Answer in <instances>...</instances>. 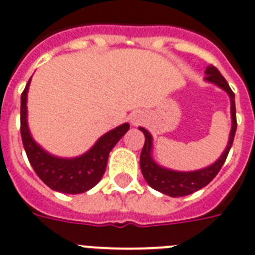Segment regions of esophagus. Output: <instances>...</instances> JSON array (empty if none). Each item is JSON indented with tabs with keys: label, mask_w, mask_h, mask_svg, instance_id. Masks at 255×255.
<instances>
[{
	"label": "esophagus",
	"mask_w": 255,
	"mask_h": 255,
	"mask_svg": "<svg viewBox=\"0 0 255 255\" xmlns=\"http://www.w3.org/2000/svg\"><path fill=\"white\" fill-rule=\"evenodd\" d=\"M140 121V118L139 117H137V116H135V117H133L131 118V122H133V125H137L138 122Z\"/></svg>",
	"instance_id": "1"
}]
</instances>
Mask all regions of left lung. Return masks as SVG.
<instances>
[{"mask_svg": "<svg viewBox=\"0 0 255 255\" xmlns=\"http://www.w3.org/2000/svg\"><path fill=\"white\" fill-rule=\"evenodd\" d=\"M205 80L209 83H213L225 92L231 97V113H232V130L231 135H229V142H228L227 148L224 150L219 159L216 160L213 164L205 167L203 170L197 171H189V172H182V171H174L160 167L154 162L151 156V147H152V137L150 135L147 130L143 128H139V130L144 134V144L140 152L139 166L142 175H143L144 180L151 188L159 191V192L168 195L171 197H179V196H187L191 193L196 192L203 187L215 179V176L219 174L221 167L227 160V156L229 154L232 144H233L234 134L237 130V118H236V104H234V93L231 89L227 80L220 73V71L215 66L207 67L205 70Z\"/></svg>", "mask_w": 255, "mask_h": 255, "instance_id": "8db88e82", "label": "left lung"}]
</instances>
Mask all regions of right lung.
Here are the masks:
<instances>
[{"mask_svg":"<svg viewBox=\"0 0 255 255\" xmlns=\"http://www.w3.org/2000/svg\"><path fill=\"white\" fill-rule=\"evenodd\" d=\"M31 80V79H30ZM30 80L21 95V137L28 162L36 175L51 189L63 193H83L103 178L112 148L129 130V124L120 125L104 134L89 151L77 158H58L44 151L32 139L27 126V91Z\"/></svg>","mask_w":255,"mask_h":255,"instance_id":"right-lung-1","label":"right lung"}]
</instances>
